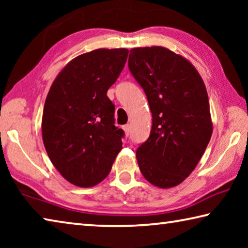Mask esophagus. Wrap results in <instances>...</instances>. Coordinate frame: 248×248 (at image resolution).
Masks as SVG:
<instances>
[{
	"mask_svg": "<svg viewBox=\"0 0 248 248\" xmlns=\"http://www.w3.org/2000/svg\"><path fill=\"white\" fill-rule=\"evenodd\" d=\"M124 133H125V136H129V133H130V125L129 124H125V125H124Z\"/></svg>",
	"mask_w": 248,
	"mask_h": 248,
	"instance_id": "obj_1",
	"label": "esophagus"
}]
</instances>
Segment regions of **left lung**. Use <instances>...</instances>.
Segmentation results:
<instances>
[{"label": "left lung", "instance_id": "left-lung-1", "mask_svg": "<svg viewBox=\"0 0 248 248\" xmlns=\"http://www.w3.org/2000/svg\"><path fill=\"white\" fill-rule=\"evenodd\" d=\"M128 64L152 112L149 139L137 150L139 169L154 186L175 187L195 170L212 136L204 83L186 58L158 46L131 49Z\"/></svg>", "mask_w": 248, "mask_h": 248}]
</instances>
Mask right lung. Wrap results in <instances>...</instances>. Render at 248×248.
I'll list each match as a JSON object with an SVG mask.
<instances>
[{
  "instance_id": "1",
  "label": "right lung",
  "mask_w": 248,
  "mask_h": 248,
  "mask_svg": "<svg viewBox=\"0 0 248 248\" xmlns=\"http://www.w3.org/2000/svg\"><path fill=\"white\" fill-rule=\"evenodd\" d=\"M129 50L96 49L74 58L54 79L44 107L43 141L50 161L69 183L93 187L107 177L123 149L107 97Z\"/></svg>"
}]
</instances>
